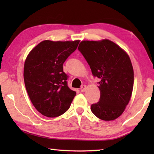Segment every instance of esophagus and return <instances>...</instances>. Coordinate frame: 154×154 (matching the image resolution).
<instances>
[{
	"label": "esophagus",
	"mask_w": 154,
	"mask_h": 154,
	"mask_svg": "<svg viewBox=\"0 0 154 154\" xmlns=\"http://www.w3.org/2000/svg\"><path fill=\"white\" fill-rule=\"evenodd\" d=\"M86 90V85H82V87H81V88H80V90H81V92H84V91Z\"/></svg>",
	"instance_id": "1"
}]
</instances>
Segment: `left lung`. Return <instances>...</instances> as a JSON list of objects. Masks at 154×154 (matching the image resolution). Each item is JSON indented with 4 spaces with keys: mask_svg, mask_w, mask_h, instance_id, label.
<instances>
[{
    "mask_svg": "<svg viewBox=\"0 0 154 154\" xmlns=\"http://www.w3.org/2000/svg\"><path fill=\"white\" fill-rule=\"evenodd\" d=\"M78 49L92 75L100 79V100L91 105V111L103 120H114L123 113L133 89L134 71L128 55L108 39L82 41Z\"/></svg>",
    "mask_w": 154,
    "mask_h": 154,
    "instance_id": "obj_1",
    "label": "left lung"
}]
</instances>
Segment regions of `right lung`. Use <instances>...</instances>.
<instances>
[{"mask_svg":"<svg viewBox=\"0 0 154 154\" xmlns=\"http://www.w3.org/2000/svg\"><path fill=\"white\" fill-rule=\"evenodd\" d=\"M79 43L43 41L34 48L25 60L24 79L31 102L40 113L56 118L69 109L76 95L67 85L63 64Z\"/></svg>","mask_w":154,"mask_h":154,"instance_id":"obj_1","label":"right lung"}]
</instances>
